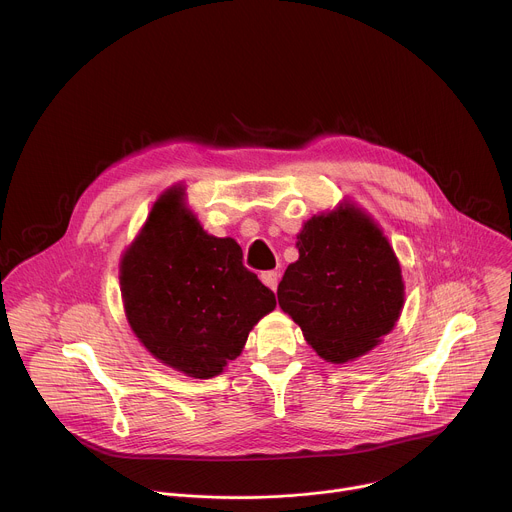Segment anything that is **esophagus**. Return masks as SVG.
<instances>
[{"label":"esophagus","instance_id":"obj_1","mask_svg":"<svg viewBox=\"0 0 512 512\" xmlns=\"http://www.w3.org/2000/svg\"><path fill=\"white\" fill-rule=\"evenodd\" d=\"M261 281H263L269 289L275 291V287H277V283H279V273H277V271H263V273H261Z\"/></svg>","mask_w":512,"mask_h":512}]
</instances>
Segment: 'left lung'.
Here are the masks:
<instances>
[{
    "mask_svg": "<svg viewBox=\"0 0 512 512\" xmlns=\"http://www.w3.org/2000/svg\"><path fill=\"white\" fill-rule=\"evenodd\" d=\"M277 300L312 348L346 362L377 346L403 308L399 261L381 229L352 204L310 218Z\"/></svg>",
    "mask_w": 512,
    "mask_h": 512,
    "instance_id": "8db88e82",
    "label": "left lung"
}]
</instances>
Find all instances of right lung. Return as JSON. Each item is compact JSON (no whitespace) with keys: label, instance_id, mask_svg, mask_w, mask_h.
Here are the masks:
<instances>
[{"label":"right lung","instance_id":"add662e5","mask_svg":"<svg viewBox=\"0 0 512 512\" xmlns=\"http://www.w3.org/2000/svg\"><path fill=\"white\" fill-rule=\"evenodd\" d=\"M182 188L152 208L121 259V294L135 336L168 367L212 379L235 360L275 294L243 265L233 239L206 235Z\"/></svg>","mask_w":512,"mask_h":512}]
</instances>
